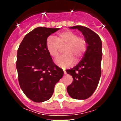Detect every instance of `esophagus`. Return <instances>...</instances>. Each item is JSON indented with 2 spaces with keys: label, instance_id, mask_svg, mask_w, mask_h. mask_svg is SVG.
Masks as SVG:
<instances>
[{
  "label": "esophagus",
  "instance_id": "esophagus-1",
  "mask_svg": "<svg viewBox=\"0 0 121 121\" xmlns=\"http://www.w3.org/2000/svg\"><path fill=\"white\" fill-rule=\"evenodd\" d=\"M64 74H66V72L65 70H64Z\"/></svg>",
  "mask_w": 121,
  "mask_h": 121
}]
</instances>
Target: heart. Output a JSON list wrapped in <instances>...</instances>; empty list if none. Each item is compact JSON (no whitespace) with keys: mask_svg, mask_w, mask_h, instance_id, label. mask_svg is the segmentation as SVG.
<instances>
[{"mask_svg":"<svg viewBox=\"0 0 121 121\" xmlns=\"http://www.w3.org/2000/svg\"><path fill=\"white\" fill-rule=\"evenodd\" d=\"M86 42L84 39L79 37L74 32L65 30L57 36H49L47 41V49L50 56L56 57L59 55L60 47L65 46L64 49L65 55L58 57L55 63L60 67L66 68L74 62L80 60L86 49Z\"/></svg>","mask_w":121,"mask_h":121,"instance_id":"1","label":"heart"}]
</instances>
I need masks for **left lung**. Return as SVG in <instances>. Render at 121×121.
I'll return each instance as SVG.
<instances>
[{
	"label": "left lung",
	"instance_id": "1",
	"mask_svg": "<svg viewBox=\"0 0 121 121\" xmlns=\"http://www.w3.org/2000/svg\"><path fill=\"white\" fill-rule=\"evenodd\" d=\"M69 28L81 32L87 45L80 62L73 68L66 70L73 79L67 87V91L74 99H85L93 94L101 77L102 41L98 35L87 27L76 26Z\"/></svg>",
	"mask_w": 121,
	"mask_h": 121
}]
</instances>
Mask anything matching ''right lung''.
I'll use <instances>...</instances> for the list:
<instances>
[{
	"instance_id": "right-lung-1",
	"label": "right lung",
	"mask_w": 121,
	"mask_h": 121,
	"mask_svg": "<svg viewBox=\"0 0 121 121\" xmlns=\"http://www.w3.org/2000/svg\"><path fill=\"white\" fill-rule=\"evenodd\" d=\"M59 30L36 28L25 36L17 50L19 85L25 95L35 102L49 99L63 76L62 69L53 63L47 49V38Z\"/></svg>"
}]
</instances>
